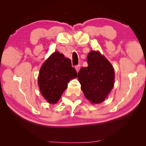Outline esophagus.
<instances>
[{"instance_id": "1", "label": "esophagus", "mask_w": 146, "mask_h": 146, "mask_svg": "<svg viewBox=\"0 0 146 146\" xmlns=\"http://www.w3.org/2000/svg\"><path fill=\"white\" fill-rule=\"evenodd\" d=\"M80 66H81V65H80V64L76 65V66H75V69H76L77 72L79 71V70H80Z\"/></svg>"}]
</instances>
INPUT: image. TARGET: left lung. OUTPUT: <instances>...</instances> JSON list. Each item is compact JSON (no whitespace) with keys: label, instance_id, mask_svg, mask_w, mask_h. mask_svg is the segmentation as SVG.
<instances>
[{"label":"left lung","instance_id":"1","mask_svg":"<svg viewBox=\"0 0 146 146\" xmlns=\"http://www.w3.org/2000/svg\"><path fill=\"white\" fill-rule=\"evenodd\" d=\"M87 63L88 66L81 68L78 72L81 88L91 103H101L113 88L115 71L111 64L100 52L90 51Z\"/></svg>","mask_w":146,"mask_h":146}]
</instances>
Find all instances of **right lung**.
<instances>
[{
    "mask_svg": "<svg viewBox=\"0 0 146 146\" xmlns=\"http://www.w3.org/2000/svg\"><path fill=\"white\" fill-rule=\"evenodd\" d=\"M77 76L78 73L70 59L60 52H55L40 70L38 85L42 95L48 102L56 104L67 88L70 80Z\"/></svg>",
    "mask_w": 146,
    "mask_h": 146,
    "instance_id": "obj_1",
    "label": "right lung"
}]
</instances>
